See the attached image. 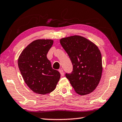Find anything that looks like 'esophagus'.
I'll return each instance as SVG.
<instances>
[{"label": "esophagus", "mask_w": 122, "mask_h": 122, "mask_svg": "<svg viewBox=\"0 0 122 122\" xmlns=\"http://www.w3.org/2000/svg\"><path fill=\"white\" fill-rule=\"evenodd\" d=\"M59 72H60V74H61V76H64V71H63L62 69H60V70H59Z\"/></svg>", "instance_id": "34e87169"}]
</instances>
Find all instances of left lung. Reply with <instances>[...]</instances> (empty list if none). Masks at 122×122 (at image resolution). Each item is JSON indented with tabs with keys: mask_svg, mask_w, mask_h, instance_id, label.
<instances>
[{
	"mask_svg": "<svg viewBox=\"0 0 122 122\" xmlns=\"http://www.w3.org/2000/svg\"><path fill=\"white\" fill-rule=\"evenodd\" d=\"M69 55L72 71L65 76L79 95L88 94L96 89L102 77V55L98 47L86 38L74 36L60 40Z\"/></svg>",
	"mask_w": 122,
	"mask_h": 122,
	"instance_id": "1",
	"label": "left lung"
}]
</instances>
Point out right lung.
I'll list each match as a JSON object with an SVG mask.
<instances>
[{"label":"right lung","instance_id":"obj_1","mask_svg":"<svg viewBox=\"0 0 122 122\" xmlns=\"http://www.w3.org/2000/svg\"><path fill=\"white\" fill-rule=\"evenodd\" d=\"M53 42L51 40L34 41L19 57L20 74L25 84L36 93L46 94L53 92L59 81L60 72L52 69L47 58Z\"/></svg>","mask_w":122,"mask_h":122}]
</instances>
